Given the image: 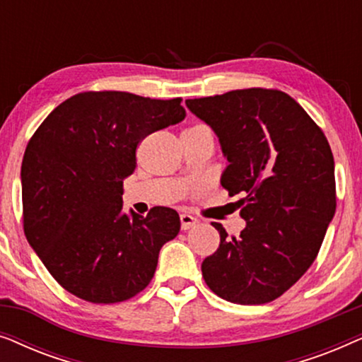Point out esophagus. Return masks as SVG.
<instances>
[{
	"mask_svg": "<svg viewBox=\"0 0 362 362\" xmlns=\"http://www.w3.org/2000/svg\"><path fill=\"white\" fill-rule=\"evenodd\" d=\"M180 219H181V229H182V230L191 229V227H194V226L197 224L196 217H192V216H189V214H181Z\"/></svg>",
	"mask_w": 362,
	"mask_h": 362,
	"instance_id": "obj_1",
	"label": "esophagus"
}]
</instances>
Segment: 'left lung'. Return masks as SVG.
<instances>
[{"label": "left lung", "mask_w": 362, "mask_h": 362, "mask_svg": "<svg viewBox=\"0 0 362 362\" xmlns=\"http://www.w3.org/2000/svg\"><path fill=\"white\" fill-rule=\"evenodd\" d=\"M186 107L219 138L229 165L221 185L240 194L239 237L219 230L202 262L209 288L239 305L279 298L313 264L336 211L334 160L321 128L288 93L244 88L189 98Z\"/></svg>", "instance_id": "left-lung-1"}]
</instances>
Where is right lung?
Masks as SVG:
<instances>
[{
  "label": "right lung",
  "mask_w": 362,
  "mask_h": 362,
  "mask_svg": "<svg viewBox=\"0 0 362 362\" xmlns=\"http://www.w3.org/2000/svg\"><path fill=\"white\" fill-rule=\"evenodd\" d=\"M181 98L128 92L77 93L49 113L24 151V234L67 291L92 303L132 298L150 284L158 255L180 232V216L153 207L123 212V181L136 146L185 120Z\"/></svg>",
  "instance_id": "obj_1"
}]
</instances>
